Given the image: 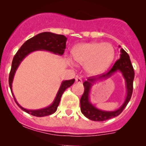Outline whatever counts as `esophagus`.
Instances as JSON below:
<instances>
[{
  "instance_id": "34e87169",
  "label": "esophagus",
  "mask_w": 146,
  "mask_h": 146,
  "mask_svg": "<svg viewBox=\"0 0 146 146\" xmlns=\"http://www.w3.org/2000/svg\"><path fill=\"white\" fill-rule=\"evenodd\" d=\"M75 82H76L77 83H82V80L80 78H79V77H77V78H75Z\"/></svg>"
}]
</instances>
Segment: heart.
I'll list each match as a JSON object with an SVG mask.
<instances>
[{
	"mask_svg": "<svg viewBox=\"0 0 146 146\" xmlns=\"http://www.w3.org/2000/svg\"><path fill=\"white\" fill-rule=\"evenodd\" d=\"M71 54L73 60L79 64H85V68L91 74H99L108 68L115 58V50L108 43H80L73 48ZM67 62L73 65L68 58Z\"/></svg>",
	"mask_w": 146,
	"mask_h": 146,
	"instance_id": "b5f03b06",
	"label": "heart"
}]
</instances>
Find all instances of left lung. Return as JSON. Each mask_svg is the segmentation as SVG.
I'll return each mask as SVG.
<instances>
[{"mask_svg":"<svg viewBox=\"0 0 146 146\" xmlns=\"http://www.w3.org/2000/svg\"><path fill=\"white\" fill-rule=\"evenodd\" d=\"M120 47V46H119ZM120 58L117 60L111 69L107 73H103L98 78H88L83 83L84 92L80 99V108L82 113L92 121H103L118 116L125 108L131 98L133 90V80L135 78V72L128 53L123 48H121ZM117 71L120 72L125 80L127 88V98L120 108L113 111H107L98 110L90 101V92L92 86L99 80L106 79L111 76Z\"/></svg>","mask_w":146,"mask_h":146,"instance_id":"8db88e82","label":"left lung"}]
</instances>
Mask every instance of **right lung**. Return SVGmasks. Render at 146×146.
I'll use <instances>...</instances> for the list:
<instances>
[{
    "label": "right lung",
    "instance_id": "1",
    "mask_svg": "<svg viewBox=\"0 0 146 146\" xmlns=\"http://www.w3.org/2000/svg\"><path fill=\"white\" fill-rule=\"evenodd\" d=\"M66 40L67 38L63 35L56 34V33L51 32L40 33L25 42L14 56L9 73V84L15 102L23 111L36 117H44L54 113L57 110V108L60 104V99H61L62 95L64 90L74 83L75 79L63 81L60 85L59 90H58V93H57L53 103L46 108L38 110H29L22 107L16 101L12 92V83L15 73L25 57L27 56L29 53H32L33 51H38V50L49 51L54 54L62 56L65 48H66Z\"/></svg>",
    "mask_w": 146,
    "mask_h": 146
}]
</instances>
